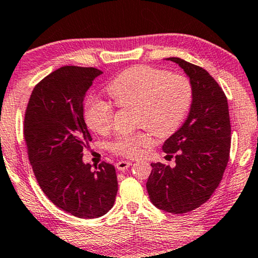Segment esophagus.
<instances>
[{"instance_id":"obj_1","label":"esophagus","mask_w":258,"mask_h":258,"mask_svg":"<svg viewBox=\"0 0 258 258\" xmlns=\"http://www.w3.org/2000/svg\"><path fill=\"white\" fill-rule=\"evenodd\" d=\"M132 165V162L131 161H119V162H117V165H115V167H117V169H119V170H122V172H124V170H126L128 168V167Z\"/></svg>"}]
</instances>
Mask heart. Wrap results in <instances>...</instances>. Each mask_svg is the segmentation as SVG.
<instances>
[{
  "instance_id": "obj_1",
  "label": "heart",
  "mask_w": 258,
  "mask_h": 258,
  "mask_svg": "<svg viewBox=\"0 0 258 258\" xmlns=\"http://www.w3.org/2000/svg\"><path fill=\"white\" fill-rule=\"evenodd\" d=\"M107 93L121 108H134V122L157 137L175 132L191 103V85L184 76L169 75L151 67H133L107 86ZM114 118L112 104L91 99L85 107L86 124L93 132L106 133ZM150 144L146 133L119 136L112 141V152L122 157H136Z\"/></svg>"
}]
</instances>
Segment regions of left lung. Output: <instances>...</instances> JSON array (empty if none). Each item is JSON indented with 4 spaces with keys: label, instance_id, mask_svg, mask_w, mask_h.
Wrapping results in <instances>:
<instances>
[{
    "label": "left lung",
    "instance_id": "left-lung-1",
    "mask_svg": "<svg viewBox=\"0 0 258 258\" xmlns=\"http://www.w3.org/2000/svg\"><path fill=\"white\" fill-rule=\"evenodd\" d=\"M182 69L191 85V105L183 125L162 145L175 166L151 164L146 188L157 208L172 214L191 212L209 200L222 180L230 153L228 100L217 82L198 65L166 58Z\"/></svg>",
    "mask_w": 258,
    "mask_h": 258
}]
</instances>
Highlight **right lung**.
Wrapping results in <instances>:
<instances>
[{
    "label": "right lung",
    "mask_w": 258,
    "mask_h": 258,
    "mask_svg": "<svg viewBox=\"0 0 258 258\" xmlns=\"http://www.w3.org/2000/svg\"><path fill=\"white\" fill-rule=\"evenodd\" d=\"M96 68L61 67L42 79L29 99L24 139L29 161L44 194L79 219H97L114 205L118 191L114 166L97 170L83 162V148L92 140L84 120V99Z\"/></svg>",
    "instance_id": "1"
}]
</instances>
